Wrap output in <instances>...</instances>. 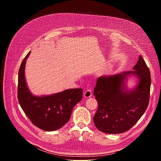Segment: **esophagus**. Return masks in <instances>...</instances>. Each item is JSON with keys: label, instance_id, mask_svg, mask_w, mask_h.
<instances>
[{"label": "esophagus", "instance_id": "obj_1", "mask_svg": "<svg viewBox=\"0 0 161 161\" xmlns=\"http://www.w3.org/2000/svg\"><path fill=\"white\" fill-rule=\"evenodd\" d=\"M92 96V90H86L84 92V97L85 98H89Z\"/></svg>", "mask_w": 161, "mask_h": 161}]
</instances>
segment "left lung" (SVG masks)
I'll use <instances>...</instances> for the list:
<instances>
[{
    "instance_id": "1",
    "label": "left lung",
    "mask_w": 161,
    "mask_h": 161,
    "mask_svg": "<svg viewBox=\"0 0 161 161\" xmlns=\"http://www.w3.org/2000/svg\"><path fill=\"white\" fill-rule=\"evenodd\" d=\"M132 70L98 78L94 92L98 109L94 122L99 130L106 134L124 132L134 126L146 111L151 78L141 55ZM131 76L135 77L137 82L129 89L126 83Z\"/></svg>"
}]
</instances>
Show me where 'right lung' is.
<instances>
[{
	"mask_svg": "<svg viewBox=\"0 0 161 161\" xmlns=\"http://www.w3.org/2000/svg\"><path fill=\"white\" fill-rule=\"evenodd\" d=\"M31 52L22 61L18 72V98L19 105L32 123L46 131L63 127L70 119L75 106L82 99V88L67 89L45 96H34L25 80V69Z\"/></svg>",
	"mask_w": 161,
	"mask_h": 161,
	"instance_id": "obj_1",
	"label": "right lung"
}]
</instances>
